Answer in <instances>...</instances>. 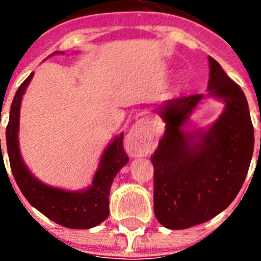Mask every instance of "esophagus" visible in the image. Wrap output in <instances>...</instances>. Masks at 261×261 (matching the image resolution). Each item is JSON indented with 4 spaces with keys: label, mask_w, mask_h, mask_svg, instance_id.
Instances as JSON below:
<instances>
[{
    "label": "esophagus",
    "mask_w": 261,
    "mask_h": 261,
    "mask_svg": "<svg viewBox=\"0 0 261 261\" xmlns=\"http://www.w3.org/2000/svg\"><path fill=\"white\" fill-rule=\"evenodd\" d=\"M149 143V136L145 130V126L143 123H138L135 127L131 130L130 135L127 139V145L130 146V149L133 150L136 154H140L145 150Z\"/></svg>",
    "instance_id": "1"
}]
</instances>
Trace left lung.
Listing matches in <instances>:
<instances>
[{"mask_svg": "<svg viewBox=\"0 0 261 261\" xmlns=\"http://www.w3.org/2000/svg\"><path fill=\"white\" fill-rule=\"evenodd\" d=\"M208 91L225 111L197 143L180 130L203 96L165 101L158 112L165 134L151 155L154 213L163 226L181 230L211 220L230 206L243 187L254 151V127L246 97L210 58Z\"/></svg>", "mask_w": 261, "mask_h": 261, "instance_id": "left-lung-1", "label": "left lung"}]
</instances>
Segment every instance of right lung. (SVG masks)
Here are the masks:
<instances>
[{"mask_svg":"<svg viewBox=\"0 0 261 261\" xmlns=\"http://www.w3.org/2000/svg\"><path fill=\"white\" fill-rule=\"evenodd\" d=\"M34 73H31L18 87L10 110L6 145L12 174L29 203L55 223L68 228L94 227L109 217V196L112 180L118 170L128 162V156L123 149V134L116 138L111 145L105 150L101 165L88 189L68 192L43 184L25 167L17 144L21 99Z\"/></svg>","mask_w":261,"mask_h":261,"instance_id":"add662e5","label":"right lung"}]
</instances>
